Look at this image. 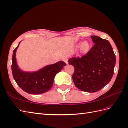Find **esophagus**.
<instances>
[{
  "label": "esophagus",
  "mask_w": 128,
  "mask_h": 128,
  "mask_svg": "<svg viewBox=\"0 0 128 128\" xmlns=\"http://www.w3.org/2000/svg\"><path fill=\"white\" fill-rule=\"evenodd\" d=\"M62 60L66 64H68V59L67 58H64L63 59H62Z\"/></svg>",
  "instance_id": "esophagus-1"
}]
</instances>
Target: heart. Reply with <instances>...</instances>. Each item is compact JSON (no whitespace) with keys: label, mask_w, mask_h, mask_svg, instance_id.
<instances>
[{"label":"heart","mask_w":128,"mask_h":128,"mask_svg":"<svg viewBox=\"0 0 128 128\" xmlns=\"http://www.w3.org/2000/svg\"><path fill=\"white\" fill-rule=\"evenodd\" d=\"M80 46V51L82 53H87L90 49V44L87 41H84L81 44H77L76 47L78 48L79 46Z\"/></svg>","instance_id":"b5f03b06"}]
</instances>
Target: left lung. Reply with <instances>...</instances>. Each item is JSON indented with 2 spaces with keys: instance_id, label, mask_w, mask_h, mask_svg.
Wrapping results in <instances>:
<instances>
[{
  "instance_id": "left-lung-1",
  "label": "left lung",
  "mask_w": 128,
  "mask_h": 128,
  "mask_svg": "<svg viewBox=\"0 0 128 128\" xmlns=\"http://www.w3.org/2000/svg\"><path fill=\"white\" fill-rule=\"evenodd\" d=\"M94 45L81 58H72L69 64L75 72L72 80L82 91L94 92L101 89L111 80L114 72L116 56L108 40L92 36Z\"/></svg>"
}]
</instances>
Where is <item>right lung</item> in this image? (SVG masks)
Masks as SVG:
<instances>
[{
	"mask_svg": "<svg viewBox=\"0 0 128 128\" xmlns=\"http://www.w3.org/2000/svg\"><path fill=\"white\" fill-rule=\"evenodd\" d=\"M20 43L13 50L12 55V72L14 79L19 87L28 94L37 95L46 92L52 87L56 74L66 64L60 61L47 65L37 71H24L19 68L16 60V52Z\"/></svg>",
	"mask_w": 128,
	"mask_h": 128,
	"instance_id": "obj_1",
	"label": "right lung"
}]
</instances>
